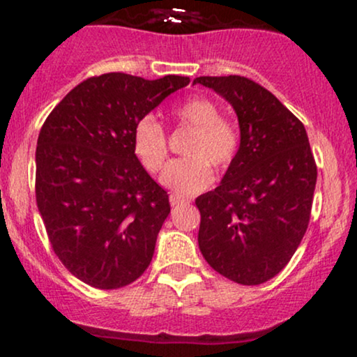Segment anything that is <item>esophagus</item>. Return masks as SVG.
Masks as SVG:
<instances>
[{"mask_svg": "<svg viewBox=\"0 0 357 357\" xmlns=\"http://www.w3.org/2000/svg\"><path fill=\"white\" fill-rule=\"evenodd\" d=\"M169 203H171V206L176 208V206H179V204H186L188 199L183 198V196H179V195H171Z\"/></svg>", "mask_w": 357, "mask_h": 357, "instance_id": "obj_1", "label": "esophagus"}]
</instances>
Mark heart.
<instances>
[{"mask_svg":"<svg viewBox=\"0 0 357 357\" xmlns=\"http://www.w3.org/2000/svg\"><path fill=\"white\" fill-rule=\"evenodd\" d=\"M176 124L191 129L184 144L186 158L176 159L162 171L161 183L176 195H196L213 181V165L218 171L227 169L238 151L240 137L236 127L221 117V110L206 97H192L173 110ZM134 153L151 173L161 169L167 158L165 127L147 116L137 122L132 132Z\"/></svg>","mask_w":357,"mask_h":357,"instance_id":"obj_1","label":"heart"}]
</instances>
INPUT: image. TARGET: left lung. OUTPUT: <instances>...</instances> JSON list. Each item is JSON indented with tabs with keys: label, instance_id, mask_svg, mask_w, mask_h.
I'll return each instance as SVG.
<instances>
[{
	"label": "left lung",
	"instance_id": "obj_1",
	"mask_svg": "<svg viewBox=\"0 0 357 357\" xmlns=\"http://www.w3.org/2000/svg\"><path fill=\"white\" fill-rule=\"evenodd\" d=\"M192 84L230 102L240 126V147L220 186L196 198L199 250L223 277L264 284L289 264L309 227L317 166L305 127L245 77H198Z\"/></svg>",
	"mask_w": 357,
	"mask_h": 357
}]
</instances>
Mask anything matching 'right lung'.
Here are the masks:
<instances>
[{
  "instance_id": "add662e5",
  "label": "right lung",
  "mask_w": 357,
  "mask_h": 357,
  "mask_svg": "<svg viewBox=\"0 0 357 357\" xmlns=\"http://www.w3.org/2000/svg\"><path fill=\"white\" fill-rule=\"evenodd\" d=\"M188 77H90L52 110L36 142V204L53 252L102 290L144 273L169 215V196L132 147L134 127Z\"/></svg>"
}]
</instances>
